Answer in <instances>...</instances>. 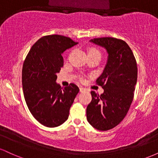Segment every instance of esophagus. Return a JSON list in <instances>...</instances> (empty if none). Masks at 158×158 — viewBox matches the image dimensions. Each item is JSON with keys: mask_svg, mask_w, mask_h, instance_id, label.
<instances>
[{"mask_svg": "<svg viewBox=\"0 0 158 158\" xmlns=\"http://www.w3.org/2000/svg\"><path fill=\"white\" fill-rule=\"evenodd\" d=\"M79 90H80V92H83V91H85V88H79Z\"/></svg>", "mask_w": 158, "mask_h": 158, "instance_id": "obj_1", "label": "esophagus"}]
</instances>
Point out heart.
<instances>
[{"label": "heart", "mask_w": 158, "mask_h": 158, "mask_svg": "<svg viewBox=\"0 0 158 158\" xmlns=\"http://www.w3.org/2000/svg\"><path fill=\"white\" fill-rule=\"evenodd\" d=\"M99 52L98 50H95V49H90V50H89V52Z\"/></svg>", "instance_id": "obj_1"}]
</instances>
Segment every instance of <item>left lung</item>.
<instances>
[{
  "instance_id": "obj_1",
  "label": "left lung",
  "mask_w": 158,
  "mask_h": 158,
  "mask_svg": "<svg viewBox=\"0 0 158 158\" xmlns=\"http://www.w3.org/2000/svg\"><path fill=\"white\" fill-rule=\"evenodd\" d=\"M90 41L106 49L108 60L96 81L104 92L100 95L90 92L92 100L87 107V119L96 129L108 131L119 125L129 110L137 84V62L123 40L105 37Z\"/></svg>"
}]
</instances>
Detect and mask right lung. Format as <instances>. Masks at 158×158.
Segmentation results:
<instances>
[{
  "instance_id": "1",
  "label": "right lung",
  "mask_w": 158,
  "mask_h": 158,
  "mask_svg": "<svg viewBox=\"0 0 158 158\" xmlns=\"http://www.w3.org/2000/svg\"><path fill=\"white\" fill-rule=\"evenodd\" d=\"M77 44L63 35H46L32 45L25 59L22 68L23 96L32 116L43 126L54 128L68 118L79 89L73 83L61 88L56 83V73L64 64L61 54Z\"/></svg>"
}]
</instances>
